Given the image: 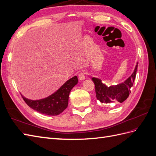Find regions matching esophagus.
<instances>
[{
    "label": "esophagus",
    "instance_id": "esophagus-1",
    "mask_svg": "<svg viewBox=\"0 0 156 156\" xmlns=\"http://www.w3.org/2000/svg\"><path fill=\"white\" fill-rule=\"evenodd\" d=\"M79 79L80 80H81V81H83V80H84L85 79V73H84V72H81L79 74V76H78Z\"/></svg>",
    "mask_w": 156,
    "mask_h": 156
}]
</instances>
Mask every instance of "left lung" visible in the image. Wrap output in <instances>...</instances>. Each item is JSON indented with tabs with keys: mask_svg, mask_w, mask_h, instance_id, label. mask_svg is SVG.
Returning a JSON list of instances; mask_svg holds the SVG:
<instances>
[{
	"mask_svg": "<svg viewBox=\"0 0 156 156\" xmlns=\"http://www.w3.org/2000/svg\"><path fill=\"white\" fill-rule=\"evenodd\" d=\"M138 62L136 63L134 72L127 78L124 83L107 87L101 82V80L92 77V80L95 84V90L97 100L103 103H110L118 101L120 103L124 101L128 98L131 93L130 88L133 87V84L136 77V69H137Z\"/></svg>",
	"mask_w": 156,
	"mask_h": 156,
	"instance_id": "8db88e82",
	"label": "left lung"
}]
</instances>
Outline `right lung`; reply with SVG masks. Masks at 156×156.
Returning <instances> with one entry per match:
<instances>
[{"mask_svg": "<svg viewBox=\"0 0 156 156\" xmlns=\"http://www.w3.org/2000/svg\"><path fill=\"white\" fill-rule=\"evenodd\" d=\"M77 83V77L74 76L51 96L39 100H31L21 96L27 104L36 111L49 116L58 115L67 108L69 92Z\"/></svg>", "mask_w": 156, "mask_h": 156, "instance_id": "right-lung-1", "label": "right lung"}]
</instances>
